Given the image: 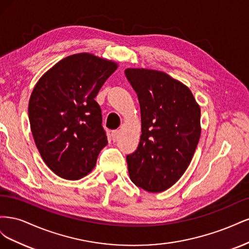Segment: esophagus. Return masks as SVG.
I'll return each mask as SVG.
<instances>
[{"label": "esophagus", "instance_id": "obj_1", "mask_svg": "<svg viewBox=\"0 0 249 249\" xmlns=\"http://www.w3.org/2000/svg\"><path fill=\"white\" fill-rule=\"evenodd\" d=\"M119 131H113L112 132V134H111V136H112V139H113V141H116L117 139H118V137H119Z\"/></svg>", "mask_w": 249, "mask_h": 249}]
</instances>
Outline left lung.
I'll return each mask as SVG.
<instances>
[{
  "instance_id": "left-lung-1",
  "label": "left lung",
  "mask_w": 249,
  "mask_h": 249,
  "mask_svg": "<svg viewBox=\"0 0 249 249\" xmlns=\"http://www.w3.org/2000/svg\"><path fill=\"white\" fill-rule=\"evenodd\" d=\"M141 112L137 149L126 156L132 182L148 192L169 189L182 177L200 138V107L191 90L166 72L126 69Z\"/></svg>"
}]
</instances>
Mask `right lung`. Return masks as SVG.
<instances>
[{"mask_svg":"<svg viewBox=\"0 0 249 249\" xmlns=\"http://www.w3.org/2000/svg\"><path fill=\"white\" fill-rule=\"evenodd\" d=\"M117 67L80 53L60 60L36 83L29 101L30 126L43 162L58 177H86L107 145L94 97Z\"/></svg>","mask_w":249,"mask_h":249,"instance_id":"right-lung-1","label":"right lung"}]
</instances>
